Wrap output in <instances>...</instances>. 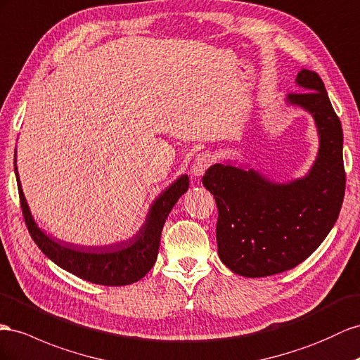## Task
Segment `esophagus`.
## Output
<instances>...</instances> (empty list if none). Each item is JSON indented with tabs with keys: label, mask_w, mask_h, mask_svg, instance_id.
I'll list each match as a JSON object with an SVG mask.
<instances>
[{
	"label": "esophagus",
	"mask_w": 360,
	"mask_h": 360,
	"mask_svg": "<svg viewBox=\"0 0 360 360\" xmlns=\"http://www.w3.org/2000/svg\"><path fill=\"white\" fill-rule=\"evenodd\" d=\"M212 162H213V156L210 153L204 151V153L197 154L195 159H193V162H192V168H191L193 176L195 177L202 176V174L206 172V169L212 165Z\"/></svg>",
	"instance_id": "obj_1"
}]
</instances>
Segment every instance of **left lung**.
Instances as JSON below:
<instances>
[{"label":"left lung","mask_w":360,"mask_h":360,"mask_svg":"<svg viewBox=\"0 0 360 360\" xmlns=\"http://www.w3.org/2000/svg\"><path fill=\"white\" fill-rule=\"evenodd\" d=\"M306 92L286 96L314 116L318 158L303 179L274 183L255 169L212 165L202 184L218 206V255L233 273L266 277L295 268L321 245L342 207L345 169L342 125L316 72L301 70Z\"/></svg>","instance_id":"8db88e82"}]
</instances>
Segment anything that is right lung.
Returning a JSON list of instances; mask_svg holds the SVG:
<instances>
[{
    "instance_id": "1",
    "label": "right lung",
    "mask_w": 360,
    "mask_h": 360,
    "mask_svg": "<svg viewBox=\"0 0 360 360\" xmlns=\"http://www.w3.org/2000/svg\"><path fill=\"white\" fill-rule=\"evenodd\" d=\"M15 174L25 226L36 245L48 259H51L56 265H59L68 273L91 281V283L104 286L130 285L148 273L156 264L165 221H167L174 204L189 188V177L184 174L167 188V191H163L151 204L145 224L131 239L108 247H80L48 238L37 227L25 201L16 167Z\"/></svg>"
}]
</instances>
